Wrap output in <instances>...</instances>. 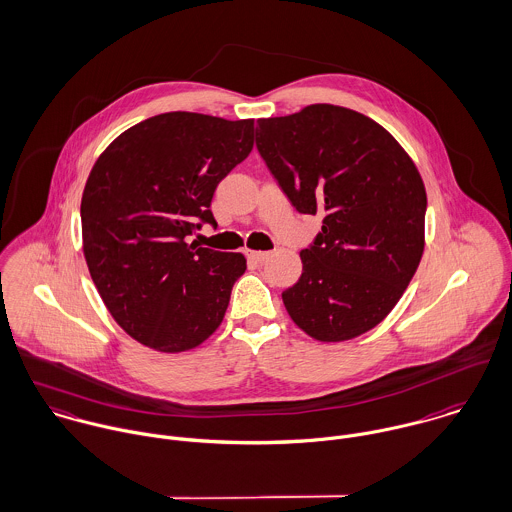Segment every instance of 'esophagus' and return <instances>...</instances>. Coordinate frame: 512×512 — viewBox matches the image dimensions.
<instances>
[{"instance_id":"obj_1","label":"esophagus","mask_w":512,"mask_h":512,"mask_svg":"<svg viewBox=\"0 0 512 512\" xmlns=\"http://www.w3.org/2000/svg\"><path fill=\"white\" fill-rule=\"evenodd\" d=\"M245 253L251 261H257V263H263L271 257V251H245Z\"/></svg>"}]
</instances>
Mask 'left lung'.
<instances>
[{
    "label": "left lung",
    "mask_w": 512,
    "mask_h": 512,
    "mask_svg": "<svg viewBox=\"0 0 512 512\" xmlns=\"http://www.w3.org/2000/svg\"><path fill=\"white\" fill-rule=\"evenodd\" d=\"M257 150L299 213L322 215L283 303L320 342L380 324L423 255L427 196L406 150L372 118L334 104L257 120Z\"/></svg>",
    "instance_id": "left-lung-1"
}]
</instances>
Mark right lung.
Wrapping results in <instances>:
<instances>
[{"mask_svg": "<svg viewBox=\"0 0 512 512\" xmlns=\"http://www.w3.org/2000/svg\"><path fill=\"white\" fill-rule=\"evenodd\" d=\"M251 148L253 120L166 112L122 132L95 162L83 251L108 312L140 344L184 352L221 324L247 261L188 237L217 227L215 188Z\"/></svg>", "mask_w": 512, "mask_h": 512, "instance_id": "add662e5", "label": "right lung"}]
</instances>
